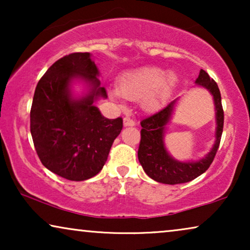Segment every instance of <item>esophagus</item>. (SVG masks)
Segmentation results:
<instances>
[{"mask_svg":"<svg viewBox=\"0 0 250 250\" xmlns=\"http://www.w3.org/2000/svg\"><path fill=\"white\" fill-rule=\"evenodd\" d=\"M134 125H135V122L133 121L132 118H129V117L124 118V126H125V127H128V126H134Z\"/></svg>","mask_w":250,"mask_h":250,"instance_id":"34e87169","label":"esophagus"}]
</instances>
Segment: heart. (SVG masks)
Returning <instances> with one entry per match:
<instances>
[{"label": "heart", "instance_id": "1", "mask_svg": "<svg viewBox=\"0 0 250 250\" xmlns=\"http://www.w3.org/2000/svg\"><path fill=\"white\" fill-rule=\"evenodd\" d=\"M176 85L173 73L158 67H140L121 74L116 81V91L127 100H140L146 111L159 110L172 97ZM117 93H112L117 95Z\"/></svg>", "mask_w": 250, "mask_h": 250}]
</instances>
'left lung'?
<instances>
[{"label": "left lung", "mask_w": 250, "mask_h": 250, "mask_svg": "<svg viewBox=\"0 0 250 250\" xmlns=\"http://www.w3.org/2000/svg\"><path fill=\"white\" fill-rule=\"evenodd\" d=\"M194 83L198 86L206 88L213 97L216 122L214 145L206 156L198 160L181 162L169 155L165 146V134L167 125L173 119L179 101V98L174 99L162 110L141 122V141L138 151L139 162L146 175L156 182L164 184L190 182L206 172L217 152L224 123L220 90L213 78H210L209 75L203 69L200 70L199 76Z\"/></svg>", "instance_id": "1"}]
</instances>
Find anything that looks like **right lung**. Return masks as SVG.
Returning <instances> with one entry per match:
<instances>
[{
  "label": "right lung",
  "instance_id": "add662e5",
  "mask_svg": "<svg viewBox=\"0 0 250 250\" xmlns=\"http://www.w3.org/2000/svg\"><path fill=\"white\" fill-rule=\"evenodd\" d=\"M100 73L88 52L56 61L37 84L30 109V133L47 169L63 179L85 181L97 175L123 128V119H108L95 102L107 99ZM83 84L82 95L73 85Z\"/></svg>",
  "mask_w": 250,
  "mask_h": 250
}]
</instances>
